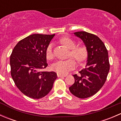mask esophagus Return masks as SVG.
<instances>
[{
    "label": "esophagus",
    "mask_w": 121,
    "mask_h": 121,
    "mask_svg": "<svg viewBox=\"0 0 121 121\" xmlns=\"http://www.w3.org/2000/svg\"><path fill=\"white\" fill-rule=\"evenodd\" d=\"M57 76L58 77H65L67 76V75H65V74H57Z\"/></svg>",
    "instance_id": "34e87169"
}]
</instances>
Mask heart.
<instances>
[{"label": "heart", "instance_id": "b5f03b06", "mask_svg": "<svg viewBox=\"0 0 121 121\" xmlns=\"http://www.w3.org/2000/svg\"><path fill=\"white\" fill-rule=\"evenodd\" d=\"M60 41L65 45L69 49L68 52V57H73L78 63L84 61L88 56V50L84 45H77L76 42L71 38L64 37L60 39ZM46 58L48 60L53 59L54 53L53 51V45L49 44L46 47ZM76 67V63L72 58H69L65 60H58L53 63L52 65V69L57 72L58 74H67L70 71L73 70Z\"/></svg>", "mask_w": 121, "mask_h": 121}]
</instances>
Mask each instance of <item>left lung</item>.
Segmentation results:
<instances>
[{
	"mask_svg": "<svg viewBox=\"0 0 121 121\" xmlns=\"http://www.w3.org/2000/svg\"><path fill=\"white\" fill-rule=\"evenodd\" d=\"M74 35L82 39L87 48V64L78 74L73 75L75 82L69 90L78 98H88L95 94L107 80L110 68L108 51L96 35L86 31L75 32Z\"/></svg>",
	"mask_w": 121,
	"mask_h": 121,
	"instance_id": "obj_1",
	"label": "left lung"
}]
</instances>
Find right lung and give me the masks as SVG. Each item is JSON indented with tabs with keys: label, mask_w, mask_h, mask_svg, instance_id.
<instances>
[{
	"label": "right lung",
	"mask_w": 121,
	"mask_h": 121,
	"mask_svg": "<svg viewBox=\"0 0 121 121\" xmlns=\"http://www.w3.org/2000/svg\"><path fill=\"white\" fill-rule=\"evenodd\" d=\"M55 35L34 34L18 42L10 58V73L14 84L30 98L40 99L48 94L57 75L41 71L47 67L46 47Z\"/></svg>",
	"instance_id": "add662e5"
}]
</instances>
